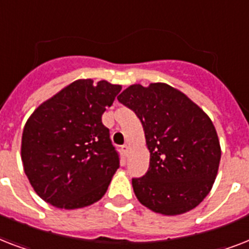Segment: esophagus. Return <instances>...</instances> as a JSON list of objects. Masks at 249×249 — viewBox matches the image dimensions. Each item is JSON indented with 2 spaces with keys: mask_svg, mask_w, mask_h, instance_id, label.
<instances>
[{
  "mask_svg": "<svg viewBox=\"0 0 249 249\" xmlns=\"http://www.w3.org/2000/svg\"><path fill=\"white\" fill-rule=\"evenodd\" d=\"M121 150H123V152H124L125 156H128V154H129V146H128V144H124V146H121Z\"/></svg>",
  "mask_w": 249,
  "mask_h": 249,
  "instance_id": "obj_1",
  "label": "esophagus"
}]
</instances>
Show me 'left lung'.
<instances>
[{
	"label": "left lung",
	"mask_w": 249,
	"mask_h": 249,
	"mask_svg": "<svg viewBox=\"0 0 249 249\" xmlns=\"http://www.w3.org/2000/svg\"><path fill=\"white\" fill-rule=\"evenodd\" d=\"M142 123L150 166L132 185L141 204L165 216L182 214L203 201L220 165L214 125L197 105L163 83L130 85L117 97Z\"/></svg>",
	"instance_id": "8db88e82"
}]
</instances>
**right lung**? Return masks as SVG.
<instances>
[{
	"instance_id": "1",
	"label": "right lung",
	"mask_w": 249,
	"mask_h": 249,
	"mask_svg": "<svg viewBox=\"0 0 249 249\" xmlns=\"http://www.w3.org/2000/svg\"><path fill=\"white\" fill-rule=\"evenodd\" d=\"M120 85L77 80L38 106L25 123L21 161L37 195L64 209L88 207L108 189L120 166L102 115Z\"/></svg>"
}]
</instances>
